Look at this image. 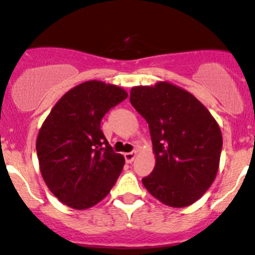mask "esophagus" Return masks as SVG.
<instances>
[{
    "label": "esophagus",
    "instance_id": "obj_1",
    "mask_svg": "<svg viewBox=\"0 0 255 255\" xmlns=\"http://www.w3.org/2000/svg\"><path fill=\"white\" fill-rule=\"evenodd\" d=\"M135 156H136V152H135V151L126 152V154H125V160H126V162H127V163H132L133 161H134Z\"/></svg>",
    "mask_w": 255,
    "mask_h": 255
}]
</instances>
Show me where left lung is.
Wrapping results in <instances>:
<instances>
[{
    "label": "left lung",
    "mask_w": 255,
    "mask_h": 255,
    "mask_svg": "<svg viewBox=\"0 0 255 255\" xmlns=\"http://www.w3.org/2000/svg\"><path fill=\"white\" fill-rule=\"evenodd\" d=\"M130 104L149 125L155 167L141 179L152 197L172 208L197 202L219 170L222 134L193 94L168 82L139 85Z\"/></svg>",
    "instance_id": "obj_1"
}]
</instances>
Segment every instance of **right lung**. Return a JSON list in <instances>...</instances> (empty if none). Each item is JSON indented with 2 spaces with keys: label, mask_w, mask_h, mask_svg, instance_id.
<instances>
[{
  "label": "right lung",
  "mask_w": 255,
  "mask_h": 255,
  "mask_svg": "<svg viewBox=\"0 0 255 255\" xmlns=\"http://www.w3.org/2000/svg\"><path fill=\"white\" fill-rule=\"evenodd\" d=\"M127 96L117 85L88 80L64 94L42 123L36 139L41 176L69 208H92L116 183L125 157L110 146L100 123Z\"/></svg>",
  "instance_id": "right-lung-1"
}]
</instances>
